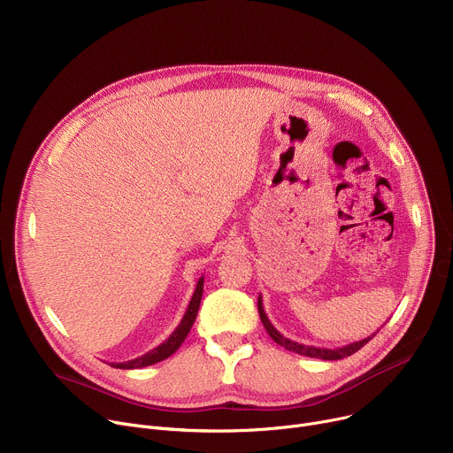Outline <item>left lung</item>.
I'll use <instances>...</instances> for the list:
<instances>
[{
    "mask_svg": "<svg viewBox=\"0 0 453 453\" xmlns=\"http://www.w3.org/2000/svg\"><path fill=\"white\" fill-rule=\"evenodd\" d=\"M257 311H260V319H262V322H264V326H265L267 334L271 335V339H273L276 344L283 346V348L288 349V351H294V353H299V355H304V357H311V358H322V360H341V358H346V357L357 353L362 346H365V344L371 341V337L374 335V334H372V335L367 337V339H362V341H358V342H351V344H348V346L335 348V349L304 346V344H299V342H296V341H290V339L283 337V335L273 326V322L269 320V317H267V313H265V310H264L262 294L257 296Z\"/></svg>",
    "mask_w": 453,
    "mask_h": 453,
    "instance_id": "1",
    "label": "left lung"
}]
</instances>
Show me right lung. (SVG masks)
Listing matches in <instances>:
<instances>
[{"label": "right lung", "instance_id": "obj_1", "mask_svg": "<svg viewBox=\"0 0 453 453\" xmlns=\"http://www.w3.org/2000/svg\"><path fill=\"white\" fill-rule=\"evenodd\" d=\"M203 290H204V278H199L197 281V287H196V292H193L191 299H189V304L179 322V326L173 330V334L163 342L159 344L157 348L150 349L149 353L134 358V360H127V362H119V364H111L112 367L116 369H140V367H147V365H152V364H157L165 358H168L170 355H173L179 346L184 342V339L188 337L193 322H196L197 319V311H199V306H201V299H203Z\"/></svg>", "mask_w": 453, "mask_h": 453}]
</instances>
